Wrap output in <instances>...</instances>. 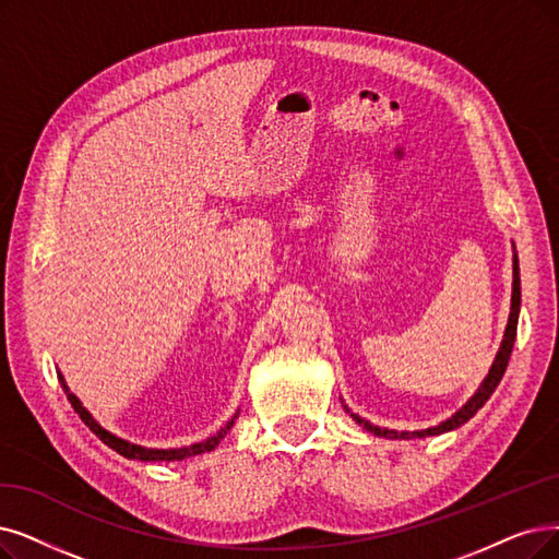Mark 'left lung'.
Returning <instances> with one entry per match:
<instances>
[{"mask_svg": "<svg viewBox=\"0 0 559 559\" xmlns=\"http://www.w3.org/2000/svg\"><path fill=\"white\" fill-rule=\"evenodd\" d=\"M519 311H521V277H519V259L513 257V292H511V314H509V323H507V332H504V340H502V346H500V353L496 357L493 367H490L486 381L481 383V388L477 390V394L467 401V404L454 415L450 417L448 421L438 424V427L433 429H424V431H413V433H396V431H388V429H378L373 427V424H369L367 419L353 415V419L360 424V427H365L367 431L376 433V436H385V438H424V436H438V433H444V431H452L456 427H461V424H465L471 417H475V413L486 404V401L490 399V394L496 392V388L500 385L502 376L507 371V365H509V357H511V348H513V342H516V328H519Z\"/></svg>", "mask_w": 559, "mask_h": 559, "instance_id": "left-lung-1", "label": "left lung"}]
</instances>
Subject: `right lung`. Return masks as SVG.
Masks as SVG:
<instances>
[{"mask_svg":"<svg viewBox=\"0 0 559 559\" xmlns=\"http://www.w3.org/2000/svg\"><path fill=\"white\" fill-rule=\"evenodd\" d=\"M59 381L63 383L61 376H59ZM63 390L69 392V388H66V383H63ZM69 401H71V406H73L75 413L82 417V421L86 424V427L92 429V431L107 444V448L117 450V452H119L121 456H126V459H138V461H181V459H186V456L211 452V450L217 448V442L227 436V431L234 427V419H236V417H234L231 421H227V427L219 429L217 436H213V438H209V440H204V442L190 444V448H181V450H146V448H140V444H130V442H126V440H121V438H117V436H111L109 431L100 429L98 424H96V419L82 408V404H80L75 394L69 392Z\"/></svg>","mask_w":559,"mask_h":559,"instance_id":"add662e5","label":"right lung"}]
</instances>
